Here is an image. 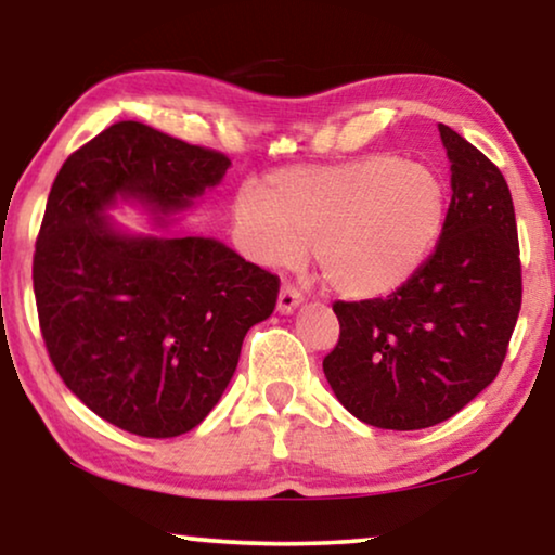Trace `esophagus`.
<instances>
[{
	"instance_id": "obj_1",
	"label": "esophagus",
	"mask_w": 555,
	"mask_h": 555,
	"mask_svg": "<svg viewBox=\"0 0 555 555\" xmlns=\"http://www.w3.org/2000/svg\"><path fill=\"white\" fill-rule=\"evenodd\" d=\"M302 302V295H300V291H295L293 285H283L280 287V295H278V313H283V315H291L295 308H298Z\"/></svg>"
}]
</instances>
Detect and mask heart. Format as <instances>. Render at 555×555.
Returning a JSON list of instances; mask_svg holds the SVG:
<instances>
[{"mask_svg": "<svg viewBox=\"0 0 555 555\" xmlns=\"http://www.w3.org/2000/svg\"><path fill=\"white\" fill-rule=\"evenodd\" d=\"M447 215V189L427 164L369 154L331 166H293L234 199L242 247L264 268L318 272L348 300L384 298L429 260Z\"/></svg>", "mask_w": 555, "mask_h": 555, "instance_id": "obj_1", "label": "heart"}]
</instances>
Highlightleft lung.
<instances>
[{
	"instance_id": "left-lung-1",
	"label": "left lung",
	"mask_w": 555,
	"mask_h": 555,
	"mask_svg": "<svg viewBox=\"0 0 555 555\" xmlns=\"http://www.w3.org/2000/svg\"><path fill=\"white\" fill-rule=\"evenodd\" d=\"M452 202L435 253L386 298L333 306L340 336L323 359L333 393L378 429L450 420L495 382L518 323L522 283L515 209L503 173L439 124Z\"/></svg>"
}]
</instances>
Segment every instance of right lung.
I'll return each instance as SVG.
<instances>
[{"label": "right lung", "mask_w": 555, "mask_h": 555, "mask_svg": "<svg viewBox=\"0 0 555 555\" xmlns=\"http://www.w3.org/2000/svg\"><path fill=\"white\" fill-rule=\"evenodd\" d=\"M227 169L224 154L120 120L67 156L50 189L33 262L44 346L67 389L131 435L194 429L247 331L275 310L268 270L215 237L164 234ZM118 203L149 210L155 232L118 225Z\"/></svg>", "instance_id": "add662e5"}]
</instances>
